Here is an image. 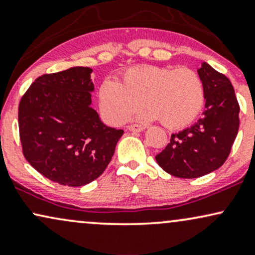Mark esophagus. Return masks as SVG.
<instances>
[{
    "label": "esophagus",
    "mask_w": 255,
    "mask_h": 255,
    "mask_svg": "<svg viewBox=\"0 0 255 255\" xmlns=\"http://www.w3.org/2000/svg\"><path fill=\"white\" fill-rule=\"evenodd\" d=\"M127 129L130 131H134V133H139V131L144 130V127H142V126H139V125H130V126H128Z\"/></svg>",
    "instance_id": "esophagus-1"
}]
</instances>
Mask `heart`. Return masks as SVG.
I'll return each mask as SVG.
<instances>
[{
    "instance_id": "1",
    "label": "heart",
    "mask_w": 255,
    "mask_h": 255,
    "mask_svg": "<svg viewBox=\"0 0 255 255\" xmlns=\"http://www.w3.org/2000/svg\"><path fill=\"white\" fill-rule=\"evenodd\" d=\"M144 104L141 118L159 120L169 129L192 124L203 110L204 84L192 69L181 67L140 66L128 69L122 83L105 79L98 90V102L108 121L120 125Z\"/></svg>"
}]
</instances>
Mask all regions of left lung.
I'll use <instances>...</instances> for the list:
<instances>
[{"mask_svg":"<svg viewBox=\"0 0 255 255\" xmlns=\"http://www.w3.org/2000/svg\"><path fill=\"white\" fill-rule=\"evenodd\" d=\"M205 90L203 118L172 134L156 156L163 170L181 178H195L217 170L229 156L238 135L240 105L230 80L203 62L198 69Z\"/></svg>","mask_w":255,"mask_h":255,"instance_id":"1","label":"left lung"}]
</instances>
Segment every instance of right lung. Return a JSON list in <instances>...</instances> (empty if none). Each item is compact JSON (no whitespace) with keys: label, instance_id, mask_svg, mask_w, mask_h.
Instances as JSON below:
<instances>
[{"label":"right lung","instance_id":"1","mask_svg":"<svg viewBox=\"0 0 255 255\" xmlns=\"http://www.w3.org/2000/svg\"><path fill=\"white\" fill-rule=\"evenodd\" d=\"M92 69L72 68L37 78L19 104L22 153L38 172L80 187L103 174L122 129L105 126L91 108Z\"/></svg>","mask_w":255,"mask_h":255}]
</instances>
